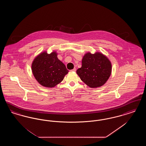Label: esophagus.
I'll use <instances>...</instances> for the list:
<instances>
[{
    "instance_id": "1",
    "label": "esophagus",
    "mask_w": 146,
    "mask_h": 146,
    "mask_svg": "<svg viewBox=\"0 0 146 146\" xmlns=\"http://www.w3.org/2000/svg\"><path fill=\"white\" fill-rule=\"evenodd\" d=\"M72 72H76V68H74L73 70H71Z\"/></svg>"
}]
</instances>
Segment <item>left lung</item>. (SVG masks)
<instances>
[{
    "label": "left lung",
    "mask_w": 146,
    "mask_h": 146,
    "mask_svg": "<svg viewBox=\"0 0 146 146\" xmlns=\"http://www.w3.org/2000/svg\"><path fill=\"white\" fill-rule=\"evenodd\" d=\"M82 63V67L77 70L76 74L90 88L102 86L111 75V62L101 52H88L84 55Z\"/></svg>",
    "instance_id": "1"
}]
</instances>
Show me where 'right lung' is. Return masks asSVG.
I'll return each instance as SVG.
<instances>
[{
	"mask_svg": "<svg viewBox=\"0 0 146 146\" xmlns=\"http://www.w3.org/2000/svg\"><path fill=\"white\" fill-rule=\"evenodd\" d=\"M57 52L48 54L44 51L36 56L32 63L31 68L36 81L41 85L52 88L60 83L68 74L64 64L58 60Z\"/></svg>",
	"mask_w": 146,
	"mask_h": 146,
	"instance_id": "obj_1",
	"label": "right lung"
}]
</instances>
